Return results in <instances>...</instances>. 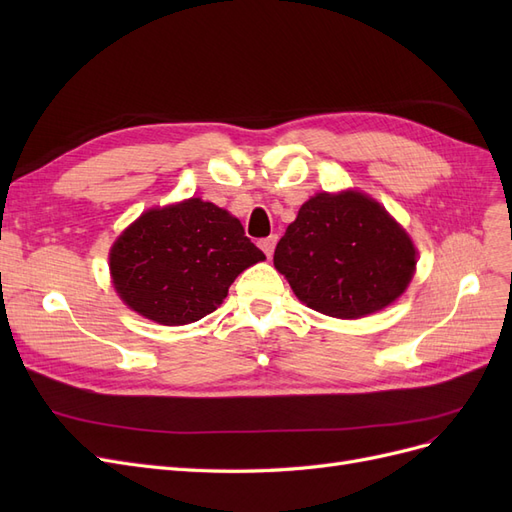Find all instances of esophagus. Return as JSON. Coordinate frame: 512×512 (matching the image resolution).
<instances>
[{
  "label": "esophagus",
  "mask_w": 512,
  "mask_h": 512,
  "mask_svg": "<svg viewBox=\"0 0 512 512\" xmlns=\"http://www.w3.org/2000/svg\"><path fill=\"white\" fill-rule=\"evenodd\" d=\"M275 243H277V235H271V237H267V239H260V247H262V252L267 254V258L273 256Z\"/></svg>",
  "instance_id": "obj_1"
}]
</instances>
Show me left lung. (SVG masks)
I'll return each instance as SVG.
<instances>
[{
  "label": "left lung",
  "mask_w": 512,
  "mask_h": 512,
  "mask_svg": "<svg viewBox=\"0 0 512 512\" xmlns=\"http://www.w3.org/2000/svg\"><path fill=\"white\" fill-rule=\"evenodd\" d=\"M273 265L307 307L333 318H361L406 290L416 250L376 200L322 192L286 228Z\"/></svg>",
  "instance_id": "left-lung-1"
}]
</instances>
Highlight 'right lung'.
Segmentation results:
<instances>
[{
	"instance_id": "add662e5",
	"label": "right lung",
	"mask_w": 512,
	"mask_h": 512,
	"mask_svg": "<svg viewBox=\"0 0 512 512\" xmlns=\"http://www.w3.org/2000/svg\"><path fill=\"white\" fill-rule=\"evenodd\" d=\"M265 260L237 218L213 203L143 213L111 250L115 290L141 316L179 327L215 312L230 284Z\"/></svg>"
}]
</instances>
